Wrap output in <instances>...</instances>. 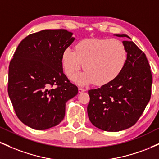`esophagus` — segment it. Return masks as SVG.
Returning a JSON list of instances; mask_svg holds the SVG:
<instances>
[{
  "label": "esophagus",
  "mask_w": 159,
  "mask_h": 159,
  "mask_svg": "<svg viewBox=\"0 0 159 159\" xmlns=\"http://www.w3.org/2000/svg\"><path fill=\"white\" fill-rule=\"evenodd\" d=\"M86 90H84V88H81V87H79V88H78V93H83V92H84Z\"/></svg>",
  "instance_id": "esophagus-1"
}]
</instances>
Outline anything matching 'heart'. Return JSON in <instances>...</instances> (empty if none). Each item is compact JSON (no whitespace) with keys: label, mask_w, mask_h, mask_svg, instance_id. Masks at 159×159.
Instances as JSON below:
<instances>
[{"label":"heart","mask_w":159,"mask_h":159,"mask_svg":"<svg viewBox=\"0 0 159 159\" xmlns=\"http://www.w3.org/2000/svg\"><path fill=\"white\" fill-rule=\"evenodd\" d=\"M127 50L121 41L115 39L90 38L78 42L75 51L66 48L61 56V63L69 78L77 73L82 63L85 72L72 78L78 84L93 82L102 86L116 79L125 68Z\"/></svg>","instance_id":"1"}]
</instances>
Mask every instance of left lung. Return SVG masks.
<instances>
[{
	"label": "left lung",
	"mask_w": 159,
	"mask_h": 159,
	"mask_svg": "<svg viewBox=\"0 0 159 159\" xmlns=\"http://www.w3.org/2000/svg\"><path fill=\"white\" fill-rule=\"evenodd\" d=\"M127 37L125 34H116ZM127 62L116 79L90 90L87 114L94 126L106 132L132 127L145 110L151 97L152 77L145 54L132 41H123Z\"/></svg>",
	"instance_id": "1"
}]
</instances>
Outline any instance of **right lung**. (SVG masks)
Listing matches in <instances>:
<instances>
[{
	"label": "right lung",
	"mask_w": 159,
	"mask_h": 159,
	"mask_svg": "<svg viewBox=\"0 0 159 159\" xmlns=\"http://www.w3.org/2000/svg\"><path fill=\"white\" fill-rule=\"evenodd\" d=\"M72 33L64 29L30 34L18 45L9 66L8 94L18 118L36 130L58 125L66 102L78 87L63 72L61 56L72 44Z\"/></svg>",
	"instance_id": "right-lung-1"
}]
</instances>
